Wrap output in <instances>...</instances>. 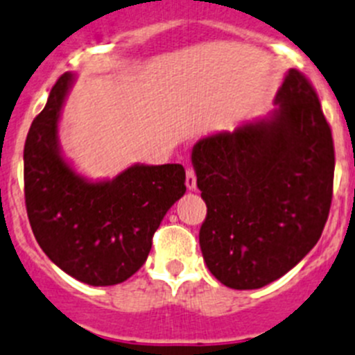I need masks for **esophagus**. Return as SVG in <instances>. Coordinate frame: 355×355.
Here are the masks:
<instances>
[{
	"instance_id": "1",
	"label": "esophagus",
	"mask_w": 355,
	"mask_h": 355,
	"mask_svg": "<svg viewBox=\"0 0 355 355\" xmlns=\"http://www.w3.org/2000/svg\"><path fill=\"white\" fill-rule=\"evenodd\" d=\"M185 185L189 191H196V171L194 168H187V177H185Z\"/></svg>"
}]
</instances>
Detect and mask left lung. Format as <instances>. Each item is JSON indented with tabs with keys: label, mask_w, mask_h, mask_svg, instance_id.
<instances>
[{
	"label": "left lung",
	"mask_w": 355,
	"mask_h": 355,
	"mask_svg": "<svg viewBox=\"0 0 355 355\" xmlns=\"http://www.w3.org/2000/svg\"><path fill=\"white\" fill-rule=\"evenodd\" d=\"M276 109L192 147L206 202L199 230L209 272L257 290L291 270L321 237L335 173L331 128L314 86L290 69Z\"/></svg>",
	"instance_id": "left-lung-1"
}]
</instances>
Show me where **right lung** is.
Listing matches in <instances>:
<instances>
[{"instance_id":"add662e5","label":"right lung","mask_w":355,"mask_h":355,"mask_svg":"<svg viewBox=\"0 0 355 355\" xmlns=\"http://www.w3.org/2000/svg\"><path fill=\"white\" fill-rule=\"evenodd\" d=\"M72 83V72L57 79L27 133V216L41 250L65 274L90 286H112L146 263L161 220L185 194V170L133 164L101 182L76 173L58 144V119Z\"/></svg>"}]
</instances>
